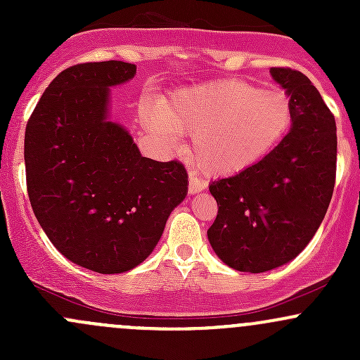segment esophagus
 <instances>
[{"label": "esophagus", "instance_id": "esophagus-1", "mask_svg": "<svg viewBox=\"0 0 360 360\" xmlns=\"http://www.w3.org/2000/svg\"><path fill=\"white\" fill-rule=\"evenodd\" d=\"M205 188H207V181L200 179L195 172H190V188H188V191H190L191 195H195L198 193V191L205 190Z\"/></svg>", "mask_w": 360, "mask_h": 360}]
</instances>
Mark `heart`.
Masks as SVG:
<instances>
[{
    "instance_id": "obj_1",
    "label": "heart",
    "mask_w": 360,
    "mask_h": 360,
    "mask_svg": "<svg viewBox=\"0 0 360 360\" xmlns=\"http://www.w3.org/2000/svg\"><path fill=\"white\" fill-rule=\"evenodd\" d=\"M291 101L242 79H221L177 90L144 123L174 139L193 132L191 157L209 174H237L266 157L291 127Z\"/></svg>"
}]
</instances>
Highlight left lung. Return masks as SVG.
<instances>
[{
  "instance_id": "1",
  "label": "left lung",
  "mask_w": 360,
  "mask_h": 360,
  "mask_svg": "<svg viewBox=\"0 0 360 360\" xmlns=\"http://www.w3.org/2000/svg\"><path fill=\"white\" fill-rule=\"evenodd\" d=\"M292 108L288 136L261 162L210 183L217 216L207 230L223 263L263 274L294 259L321 226L336 179V122L314 83L271 68Z\"/></svg>"
}]
</instances>
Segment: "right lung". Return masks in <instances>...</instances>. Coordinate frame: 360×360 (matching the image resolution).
Masks as SVG:
<instances>
[{
	"mask_svg": "<svg viewBox=\"0 0 360 360\" xmlns=\"http://www.w3.org/2000/svg\"><path fill=\"white\" fill-rule=\"evenodd\" d=\"M122 60L64 69L36 104L24 137L34 216L60 254L97 274L143 263L188 191L177 160L141 157L132 136L108 120L110 86L136 75Z\"/></svg>",
	"mask_w": 360,
	"mask_h": 360,
	"instance_id": "1",
	"label": "right lung"
}]
</instances>
